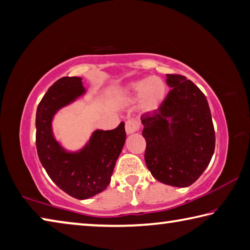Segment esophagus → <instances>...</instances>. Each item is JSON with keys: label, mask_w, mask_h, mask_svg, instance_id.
<instances>
[{"label": "esophagus", "mask_w": 250, "mask_h": 250, "mask_svg": "<svg viewBox=\"0 0 250 250\" xmlns=\"http://www.w3.org/2000/svg\"><path fill=\"white\" fill-rule=\"evenodd\" d=\"M140 129V124H138L137 121H127L125 124V130L127 134H133L136 133L137 130Z\"/></svg>", "instance_id": "1"}]
</instances>
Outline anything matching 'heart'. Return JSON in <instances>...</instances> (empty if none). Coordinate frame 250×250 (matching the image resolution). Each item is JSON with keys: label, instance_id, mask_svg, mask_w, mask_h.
Segmentation results:
<instances>
[{"label": "heart", "instance_id": "b5f03b06", "mask_svg": "<svg viewBox=\"0 0 250 250\" xmlns=\"http://www.w3.org/2000/svg\"><path fill=\"white\" fill-rule=\"evenodd\" d=\"M166 85L155 76L135 81L125 88L121 97L123 103L134 104L140 101L143 112L150 113L156 110L165 100Z\"/></svg>", "mask_w": 250, "mask_h": 250}]
</instances>
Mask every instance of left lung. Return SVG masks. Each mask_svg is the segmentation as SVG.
<instances>
[{"label": "left lung", "mask_w": 250, "mask_h": 250, "mask_svg": "<svg viewBox=\"0 0 250 250\" xmlns=\"http://www.w3.org/2000/svg\"><path fill=\"white\" fill-rule=\"evenodd\" d=\"M166 76L169 93L156 110L141 117L145 163L158 182L187 187L214 154V124L206 96L193 82L178 74Z\"/></svg>", "instance_id": "obj_1"}]
</instances>
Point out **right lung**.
<instances>
[{
  "mask_svg": "<svg viewBox=\"0 0 250 250\" xmlns=\"http://www.w3.org/2000/svg\"><path fill=\"white\" fill-rule=\"evenodd\" d=\"M85 93L81 77L56 81L36 110V149L47 175L65 193L77 199L93 197L108 186L114 167L125 144V124L112 130L97 129L83 149L66 152L52 132L53 116Z\"/></svg>",
  "mask_w": 250,
  "mask_h": 250,
  "instance_id": "add662e5",
  "label": "right lung"
}]
</instances>
